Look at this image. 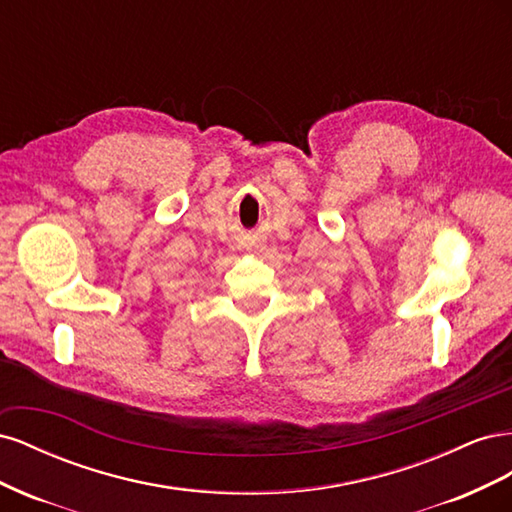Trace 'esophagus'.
Instances as JSON below:
<instances>
[{
    "label": "esophagus",
    "mask_w": 512,
    "mask_h": 512,
    "mask_svg": "<svg viewBox=\"0 0 512 512\" xmlns=\"http://www.w3.org/2000/svg\"><path fill=\"white\" fill-rule=\"evenodd\" d=\"M250 250H256V247H250Z\"/></svg>",
    "instance_id": "obj_1"
}]
</instances>
